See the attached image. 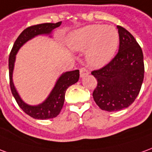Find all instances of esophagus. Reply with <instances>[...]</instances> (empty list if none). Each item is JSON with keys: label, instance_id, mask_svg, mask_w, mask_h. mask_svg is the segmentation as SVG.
Listing matches in <instances>:
<instances>
[{"label": "esophagus", "instance_id": "esophagus-1", "mask_svg": "<svg viewBox=\"0 0 152 152\" xmlns=\"http://www.w3.org/2000/svg\"><path fill=\"white\" fill-rule=\"evenodd\" d=\"M88 74H89V71L86 68L83 67L80 69V77L81 78H84L87 75H88Z\"/></svg>", "mask_w": 152, "mask_h": 152}]
</instances>
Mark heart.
I'll return each instance as SVG.
<instances>
[{"mask_svg":"<svg viewBox=\"0 0 152 152\" xmlns=\"http://www.w3.org/2000/svg\"><path fill=\"white\" fill-rule=\"evenodd\" d=\"M119 43L117 30L102 24L90 25L71 35L69 47L74 50L87 51V61L91 66H102L114 56Z\"/></svg>","mask_w":152,"mask_h":152,"instance_id":"1","label":"heart"}]
</instances>
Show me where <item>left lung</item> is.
<instances>
[{
  "mask_svg": "<svg viewBox=\"0 0 152 152\" xmlns=\"http://www.w3.org/2000/svg\"><path fill=\"white\" fill-rule=\"evenodd\" d=\"M119 51L108 64L91 74L97 80L92 96L100 108L117 111L129 107L139 93L144 78L142 48L131 33L117 26Z\"/></svg>",
  "mask_w": 152,
  "mask_h": 152,
  "instance_id": "obj_1",
  "label": "left lung"
}]
</instances>
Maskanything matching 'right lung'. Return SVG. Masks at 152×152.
I'll return each instance as SVG.
<instances>
[{"instance_id": "obj_1", "label": "right lung", "mask_w": 152, "mask_h": 152, "mask_svg": "<svg viewBox=\"0 0 152 152\" xmlns=\"http://www.w3.org/2000/svg\"><path fill=\"white\" fill-rule=\"evenodd\" d=\"M61 22L56 23H41L33 25L26 29H24L14 43L12 50L10 51L9 57V75H10V90L12 92L16 102L20 108L22 109L27 115L31 116L33 119H52L56 117L63 107L64 102V96L67 88L77 83L79 79V70L69 71L61 74V76L57 80L56 83L52 89V91L46 99V101L42 104L37 105H29L20 98V96L16 91L14 86L12 79L13 70L15 66V56L19 48L28 40L32 39L33 37L41 34H50L51 31L56 28L61 26Z\"/></svg>"}]
</instances>
